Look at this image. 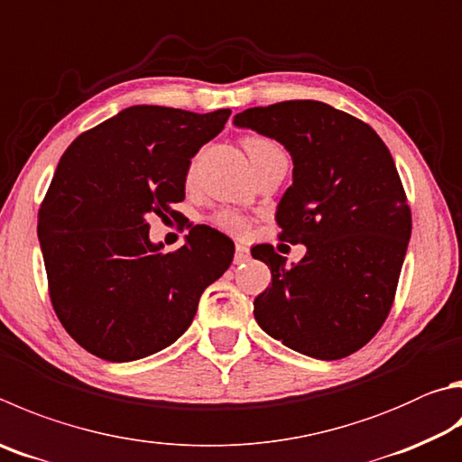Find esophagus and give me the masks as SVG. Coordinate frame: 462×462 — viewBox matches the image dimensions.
<instances>
[{
    "label": "esophagus",
    "mask_w": 462,
    "mask_h": 462,
    "mask_svg": "<svg viewBox=\"0 0 462 462\" xmlns=\"http://www.w3.org/2000/svg\"><path fill=\"white\" fill-rule=\"evenodd\" d=\"M250 258V250L245 245H236V254H234V264H245Z\"/></svg>",
    "instance_id": "34e87169"
}]
</instances>
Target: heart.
Wrapping results in <instances>:
<instances>
[{
    "instance_id": "heart-1",
    "label": "heart",
    "mask_w": 462,
    "mask_h": 462,
    "mask_svg": "<svg viewBox=\"0 0 462 462\" xmlns=\"http://www.w3.org/2000/svg\"><path fill=\"white\" fill-rule=\"evenodd\" d=\"M242 145H245L246 153L250 157V163H253V165L264 162V159L284 155V151L281 149V145L271 137L248 135V137H245V141H242ZM191 173H194V165L189 167V175ZM214 220H216V226H220V228L230 230V232H242L246 228V222L242 220L240 216L232 214V212H220L214 217Z\"/></svg>"
}]
</instances>
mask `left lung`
I'll return each mask as SVG.
<instances>
[{
    "label": "left lung",
    "mask_w": 462,
    "mask_h": 462,
    "mask_svg": "<svg viewBox=\"0 0 462 462\" xmlns=\"http://www.w3.org/2000/svg\"><path fill=\"white\" fill-rule=\"evenodd\" d=\"M234 125L289 151L279 238L307 248L291 266L273 246L253 253L273 273L256 323L303 356L347 357L383 325L404 264L412 216L396 163L370 125L319 100L246 108Z\"/></svg>",
    "instance_id": "obj_1"
}]
</instances>
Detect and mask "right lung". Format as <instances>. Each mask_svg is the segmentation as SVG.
Here are the masks:
<instances>
[{"instance_id": "right-lung-1", "label": "right lung", "mask_w": 462, "mask_h": 462, "mask_svg": "<svg viewBox=\"0 0 462 462\" xmlns=\"http://www.w3.org/2000/svg\"><path fill=\"white\" fill-rule=\"evenodd\" d=\"M230 108L198 115L135 105L64 151L40 206L38 238L54 311L79 346L106 362H135L181 337L204 289L228 271L234 242L196 226L163 253L147 217L175 216L202 145Z\"/></svg>"}]
</instances>
